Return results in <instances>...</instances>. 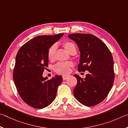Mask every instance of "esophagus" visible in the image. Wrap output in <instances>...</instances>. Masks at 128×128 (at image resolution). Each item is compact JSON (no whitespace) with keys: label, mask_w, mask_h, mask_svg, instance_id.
<instances>
[{"label":"esophagus","mask_w":128,"mask_h":128,"mask_svg":"<svg viewBox=\"0 0 128 128\" xmlns=\"http://www.w3.org/2000/svg\"><path fill=\"white\" fill-rule=\"evenodd\" d=\"M69 77H70V76H69V75H62L63 80H66V79H68V78H69Z\"/></svg>","instance_id":"esophagus-1"}]
</instances>
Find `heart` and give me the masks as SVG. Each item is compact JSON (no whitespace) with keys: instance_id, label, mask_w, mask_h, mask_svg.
<instances>
[{"instance_id":"obj_1","label":"heart","mask_w":128,"mask_h":128,"mask_svg":"<svg viewBox=\"0 0 128 128\" xmlns=\"http://www.w3.org/2000/svg\"><path fill=\"white\" fill-rule=\"evenodd\" d=\"M62 44L64 48L69 53L73 50H76L75 45L72 42H63ZM56 49H57V46L56 44H54L49 47L48 50V53H47L49 60H52L54 58ZM71 66H72V64L71 62H60L55 65L54 70L57 72L65 74L69 72L70 67Z\"/></svg>"}]
</instances>
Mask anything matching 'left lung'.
<instances>
[{"label":"left lung","mask_w":128,"mask_h":128,"mask_svg":"<svg viewBox=\"0 0 128 128\" xmlns=\"http://www.w3.org/2000/svg\"><path fill=\"white\" fill-rule=\"evenodd\" d=\"M80 52L79 71H89L84 79L74 75L77 84L74 89L76 99L86 106H93L104 100L114 82V60L111 52L102 40L88 34H68Z\"/></svg>","instance_id":"1"}]
</instances>
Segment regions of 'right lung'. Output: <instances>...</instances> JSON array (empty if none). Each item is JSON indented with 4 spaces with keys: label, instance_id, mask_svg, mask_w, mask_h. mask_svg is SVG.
Masks as SVG:
<instances>
[{
    "label": "right lung",
    "instance_id": "1",
    "mask_svg": "<svg viewBox=\"0 0 128 128\" xmlns=\"http://www.w3.org/2000/svg\"><path fill=\"white\" fill-rule=\"evenodd\" d=\"M64 34L38 36L29 40L18 51L13 80L22 100L34 108H45L55 100L62 77L57 75L47 80L48 78L42 76V73L48 67V49Z\"/></svg>",
    "mask_w": 128,
    "mask_h": 128
}]
</instances>
